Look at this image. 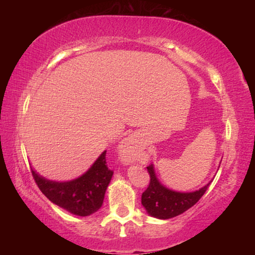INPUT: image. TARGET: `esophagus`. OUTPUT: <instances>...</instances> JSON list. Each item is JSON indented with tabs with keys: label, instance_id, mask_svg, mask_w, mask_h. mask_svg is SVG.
<instances>
[{
	"label": "esophagus",
	"instance_id": "esophagus-1",
	"mask_svg": "<svg viewBox=\"0 0 255 255\" xmlns=\"http://www.w3.org/2000/svg\"><path fill=\"white\" fill-rule=\"evenodd\" d=\"M135 147V139L132 136H129L122 141V144L119 146V154L120 157L124 162H130L133 158V155L136 152Z\"/></svg>",
	"mask_w": 255,
	"mask_h": 255
}]
</instances>
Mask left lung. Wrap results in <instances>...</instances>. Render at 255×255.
Listing matches in <instances>:
<instances>
[{
	"label": "left lung",
	"instance_id": "obj_1",
	"mask_svg": "<svg viewBox=\"0 0 255 255\" xmlns=\"http://www.w3.org/2000/svg\"><path fill=\"white\" fill-rule=\"evenodd\" d=\"M147 171L150 180L147 189L141 195V204L150 216L159 219H169L183 214L199 201L210 184L209 182L195 192H175L158 182L152 164L147 166Z\"/></svg>",
	"mask_w": 255,
	"mask_h": 255
}]
</instances>
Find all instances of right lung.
<instances>
[{
  "label": "right lung",
  "mask_w": 255,
  "mask_h": 255,
  "mask_svg": "<svg viewBox=\"0 0 255 255\" xmlns=\"http://www.w3.org/2000/svg\"><path fill=\"white\" fill-rule=\"evenodd\" d=\"M107 150L80 178L68 182H54L37 174L31 169L34 182L53 202L71 214L89 216L101 208L105 193L114 174L107 165Z\"/></svg>",
  "instance_id": "right-lung-1"
}]
</instances>
